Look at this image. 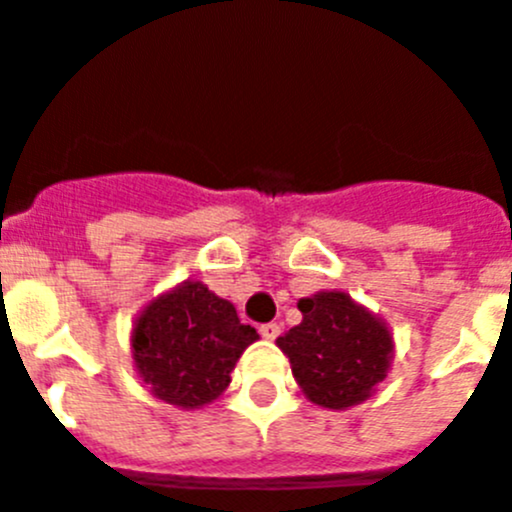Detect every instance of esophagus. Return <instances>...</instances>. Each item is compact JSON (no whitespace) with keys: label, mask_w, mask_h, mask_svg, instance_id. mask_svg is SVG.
I'll list each match as a JSON object with an SVG mask.
<instances>
[{"label":"esophagus","mask_w":512,"mask_h":512,"mask_svg":"<svg viewBox=\"0 0 512 512\" xmlns=\"http://www.w3.org/2000/svg\"><path fill=\"white\" fill-rule=\"evenodd\" d=\"M259 333L266 338V341H274V338H277L279 333H282V328H279V323H264L259 328Z\"/></svg>","instance_id":"esophagus-1"}]
</instances>
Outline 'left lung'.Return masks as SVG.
<instances>
[{
    "label": "left lung",
    "instance_id": "obj_1",
    "mask_svg": "<svg viewBox=\"0 0 512 512\" xmlns=\"http://www.w3.org/2000/svg\"><path fill=\"white\" fill-rule=\"evenodd\" d=\"M302 323L277 338L292 374L315 405H359L387 377L392 336L379 318L343 292L300 300Z\"/></svg>",
    "mask_w": 512,
    "mask_h": 512
}]
</instances>
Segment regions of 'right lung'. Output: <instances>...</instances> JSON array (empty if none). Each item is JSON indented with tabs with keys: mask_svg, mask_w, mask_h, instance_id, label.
Returning a JSON list of instances; mask_svg holds the SVG:
<instances>
[{
	"mask_svg": "<svg viewBox=\"0 0 512 512\" xmlns=\"http://www.w3.org/2000/svg\"><path fill=\"white\" fill-rule=\"evenodd\" d=\"M256 338L228 300L202 282H184L143 310L133 328V359L158 400L200 408L228 387L235 361Z\"/></svg>",
	"mask_w": 512,
	"mask_h": 512,
	"instance_id": "obj_1",
	"label": "right lung"
}]
</instances>
